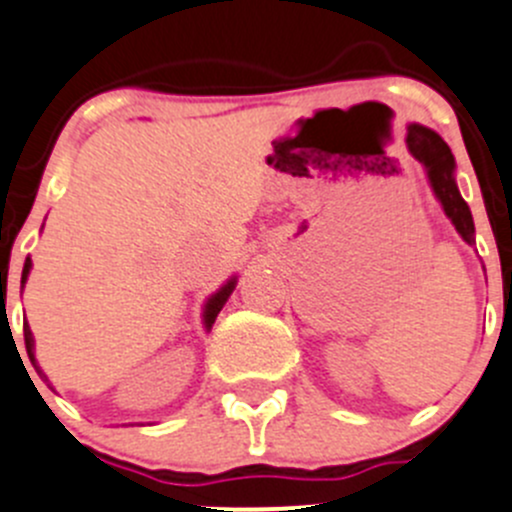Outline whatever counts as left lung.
I'll return each mask as SVG.
<instances>
[{
  "instance_id": "1",
  "label": "left lung",
  "mask_w": 512,
  "mask_h": 512,
  "mask_svg": "<svg viewBox=\"0 0 512 512\" xmlns=\"http://www.w3.org/2000/svg\"><path fill=\"white\" fill-rule=\"evenodd\" d=\"M405 142H408L410 155L428 172L430 187H433L435 197L443 205L445 215L450 217L458 235L468 245H475L473 215H470L468 202L460 197L458 185H455V157L450 152V147L445 145L438 132L428 130L423 124H408V137H405Z\"/></svg>"
}]
</instances>
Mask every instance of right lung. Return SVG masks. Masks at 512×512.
Listing matches in <instances>:
<instances>
[{
    "mask_svg": "<svg viewBox=\"0 0 512 512\" xmlns=\"http://www.w3.org/2000/svg\"><path fill=\"white\" fill-rule=\"evenodd\" d=\"M29 270H32V260H29V257H27V260H24V270H22V287H24V282H27ZM235 285H237V277H232V280H227V285H222L220 290H217L215 295H212L210 300H207V305H205V327H207V330H210L212 322H215V317L220 315V310H222V307H225L227 297L232 295ZM24 345H27V355H29V360H32L34 370L39 372V377H42L44 382H49V377L44 375L42 370H39L37 360H34V337H32V330H29L27 320H24ZM49 388H52V385H49Z\"/></svg>",
    "mask_w": 512,
    "mask_h": 512,
    "instance_id": "add662e5",
    "label": "right lung"
}]
</instances>
